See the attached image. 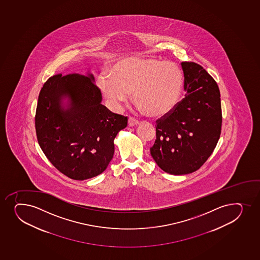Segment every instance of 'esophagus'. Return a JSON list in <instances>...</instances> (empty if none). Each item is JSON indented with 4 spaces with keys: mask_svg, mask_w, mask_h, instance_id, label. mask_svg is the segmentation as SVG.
<instances>
[{
    "mask_svg": "<svg viewBox=\"0 0 260 260\" xmlns=\"http://www.w3.org/2000/svg\"><path fill=\"white\" fill-rule=\"evenodd\" d=\"M138 123V121L137 119H135L134 117H129L128 120V125L129 127H133V126L137 125Z\"/></svg>",
    "mask_w": 260,
    "mask_h": 260,
    "instance_id": "34e87169",
    "label": "esophagus"
}]
</instances>
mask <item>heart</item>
Listing matches in <instances>:
<instances>
[{"mask_svg": "<svg viewBox=\"0 0 260 260\" xmlns=\"http://www.w3.org/2000/svg\"><path fill=\"white\" fill-rule=\"evenodd\" d=\"M112 76L101 74L97 86L104 98L115 108L133 98L139 109L151 116L165 117L175 110L181 99L184 77L172 61L154 57L133 56L117 61Z\"/></svg>", "mask_w": 260, "mask_h": 260, "instance_id": "1", "label": "heart"}]
</instances>
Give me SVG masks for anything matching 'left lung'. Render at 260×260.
I'll use <instances>...</instances> for the list:
<instances>
[{
    "label": "left lung",
    "mask_w": 260,
    "mask_h": 260,
    "mask_svg": "<svg viewBox=\"0 0 260 260\" xmlns=\"http://www.w3.org/2000/svg\"><path fill=\"white\" fill-rule=\"evenodd\" d=\"M185 95L172 113L156 120L150 154L166 173L182 175L199 170L211 155L221 129V95L201 65L182 61Z\"/></svg>",
    "instance_id": "left-lung-1"
}]
</instances>
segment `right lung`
Returning <instances> with one entry per match:
<instances>
[{"instance_id": "1", "label": "right lung", "mask_w": 260, "mask_h": 260, "mask_svg": "<svg viewBox=\"0 0 260 260\" xmlns=\"http://www.w3.org/2000/svg\"><path fill=\"white\" fill-rule=\"evenodd\" d=\"M91 74L51 76L39 92L35 128L39 146L55 168L84 180L103 173L114 154L115 137L128 117L101 104ZM68 100V106L62 102Z\"/></svg>"}]
</instances>
